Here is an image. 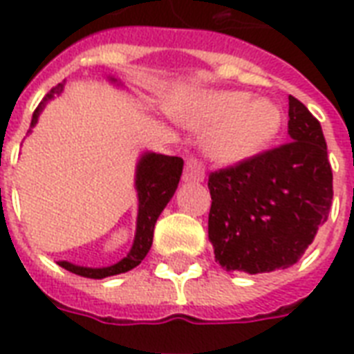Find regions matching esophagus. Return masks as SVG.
Wrapping results in <instances>:
<instances>
[{"instance_id":"obj_1","label":"esophagus","mask_w":354,"mask_h":354,"mask_svg":"<svg viewBox=\"0 0 354 354\" xmlns=\"http://www.w3.org/2000/svg\"><path fill=\"white\" fill-rule=\"evenodd\" d=\"M205 169L196 158H189L183 169V182H204Z\"/></svg>"}]
</instances>
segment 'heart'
<instances>
[{
  "instance_id": "heart-1",
  "label": "heart",
  "mask_w": 354,
  "mask_h": 354,
  "mask_svg": "<svg viewBox=\"0 0 354 354\" xmlns=\"http://www.w3.org/2000/svg\"><path fill=\"white\" fill-rule=\"evenodd\" d=\"M183 127L207 132L204 152L218 165H236L261 154L281 132L283 112L248 91L202 90L172 108Z\"/></svg>"
}]
</instances>
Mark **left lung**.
Wrapping results in <instances>:
<instances>
[{"label":"left lung","mask_w":354,"mask_h":354,"mask_svg":"<svg viewBox=\"0 0 354 354\" xmlns=\"http://www.w3.org/2000/svg\"><path fill=\"white\" fill-rule=\"evenodd\" d=\"M290 141L209 174V241L227 272L285 270L305 253L333 204L322 124L288 97Z\"/></svg>","instance_id":"1"}]
</instances>
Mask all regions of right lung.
<instances>
[{
    "label": "right lung",
    "instance_id": "obj_1",
    "mask_svg": "<svg viewBox=\"0 0 354 354\" xmlns=\"http://www.w3.org/2000/svg\"><path fill=\"white\" fill-rule=\"evenodd\" d=\"M112 82H118V79L110 77ZM62 84L55 86L44 101L38 104V108L32 113V121L30 128L35 127L38 121V115L44 110L47 101H51L53 97L62 93ZM29 128V132H30ZM183 171V160L178 156H163L156 154V152H145L138 161L136 167V191H138V226H136V236H133V244L130 252L124 259L112 266H104V268H88V266H77L68 261H60V266L69 272H73L82 277H90V279H102V277H110V275L124 274L128 270L136 268L149 253L152 246V236H154V226L161 211L165 209L169 200L176 191L180 176Z\"/></svg>",
    "mask_w": 354,
    "mask_h": 354
}]
</instances>
